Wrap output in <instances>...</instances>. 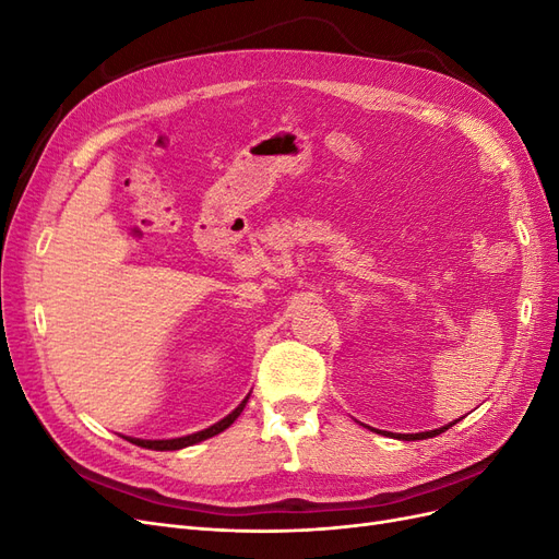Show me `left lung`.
<instances>
[{
    "instance_id": "8db88e82",
    "label": "left lung",
    "mask_w": 559,
    "mask_h": 559,
    "mask_svg": "<svg viewBox=\"0 0 559 559\" xmlns=\"http://www.w3.org/2000/svg\"><path fill=\"white\" fill-rule=\"evenodd\" d=\"M456 421H460V419H454V421H450V425H445V427H441V429H433V431H421V433H392V436L399 438V441H425V438H433V436H438V433H443L448 427L456 425Z\"/></svg>"
}]
</instances>
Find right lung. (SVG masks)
I'll use <instances>...</instances> for the list:
<instances>
[{
  "label": "right lung",
  "instance_id": "obj_1",
  "mask_svg": "<svg viewBox=\"0 0 559 559\" xmlns=\"http://www.w3.org/2000/svg\"><path fill=\"white\" fill-rule=\"evenodd\" d=\"M249 401V394L245 396V401L235 408L230 415H226L224 419H218L216 425H212L210 429H202V431H195V433H189V436H179V438H163V441H144V438H132V436H126V441L140 445V448H146V450H181V448H189V445H195L200 441H207V438L222 433L224 429H228L235 419L240 417V413L245 411V405Z\"/></svg>",
  "mask_w": 559,
  "mask_h": 559
}]
</instances>
